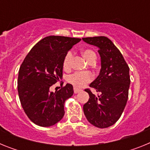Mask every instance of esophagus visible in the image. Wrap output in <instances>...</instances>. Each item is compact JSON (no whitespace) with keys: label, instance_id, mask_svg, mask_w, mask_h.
I'll use <instances>...</instances> for the list:
<instances>
[{"label":"esophagus","instance_id":"obj_1","mask_svg":"<svg viewBox=\"0 0 150 150\" xmlns=\"http://www.w3.org/2000/svg\"><path fill=\"white\" fill-rule=\"evenodd\" d=\"M80 91H81V90L79 89V88H76V87H74V93H75V94H77L78 92H79Z\"/></svg>","mask_w":150,"mask_h":150}]
</instances>
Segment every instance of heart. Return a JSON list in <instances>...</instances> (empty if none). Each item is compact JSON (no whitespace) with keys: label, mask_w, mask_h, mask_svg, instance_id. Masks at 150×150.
<instances>
[{"label":"heart","mask_w":150,"mask_h":150,"mask_svg":"<svg viewBox=\"0 0 150 150\" xmlns=\"http://www.w3.org/2000/svg\"><path fill=\"white\" fill-rule=\"evenodd\" d=\"M83 57L88 62L96 59V55L92 50H84L82 51ZM72 58V52L71 51L67 52L64 58L63 59V67L64 69H68L71 65V60ZM92 79V75L90 72H76L68 75L67 76V81L70 84L73 85L74 87L81 88L84 86L86 83H89Z\"/></svg>","instance_id":"b5f03b06"}]
</instances>
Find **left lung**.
I'll return each mask as SVG.
<instances>
[{
  "label": "left lung",
  "instance_id": "obj_1",
  "mask_svg": "<svg viewBox=\"0 0 150 150\" xmlns=\"http://www.w3.org/2000/svg\"><path fill=\"white\" fill-rule=\"evenodd\" d=\"M83 40L98 48L101 65L98 76L89 85L99 94L95 95L89 88L85 89L89 99L83 105V112L91 125L107 128L118 121L126 105L131 82L129 67L109 38L100 36Z\"/></svg>",
  "mask_w": 150,
  "mask_h": 150
}]
</instances>
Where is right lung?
Wrapping results in <instances>:
<instances>
[{
  "label": "right lung",
  "mask_w": 150,
  "mask_h": 150,
  "mask_svg": "<svg viewBox=\"0 0 150 150\" xmlns=\"http://www.w3.org/2000/svg\"><path fill=\"white\" fill-rule=\"evenodd\" d=\"M79 38L63 36L46 37L34 46L21 64L18 92L24 111L34 124L50 127L64 115V104L74 94L71 84L59 91H50L62 77L63 59Z\"/></svg>",
  "instance_id": "add662e5"
}]
</instances>
